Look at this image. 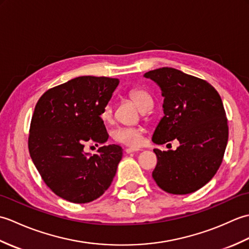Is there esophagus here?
Segmentation results:
<instances>
[{"mask_svg": "<svg viewBox=\"0 0 249 249\" xmlns=\"http://www.w3.org/2000/svg\"><path fill=\"white\" fill-rule=\"evenodd\" d=\"M140 151V149H133V147H128V149H126L125 152L127 153V154H129V153H134V152H138Z\"/></svg>", "mask_w": 249, "mask_h": 249, "instance_id": "1", "label": "esophagus"}]
</instances>
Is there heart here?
Returning <instances> with one entry per match:
<instances>
[{"label": "heart", "instance_id": "obj_1", "mask_svg": "<svg viewBox=\"0 0 249 249\" xmlns=\"http://www.w3.org/2000/svg\"><path fill=\"white\" fill-rule=\"evenodd\" d=\"M130 98L138 105V107L143 110L147 107H152L153 99L151 95L147 93L145 89H134L129 92ZM112 115V107L110 104L105 106L102 111V119L107 121ZM111 137L116 142L121 144L128 145V146H138L142 142V137H143V128L140 126H118L111 131Z\"/></svg>", "mask_w": 249, "mask_h": 249}]
</instances>
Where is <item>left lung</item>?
Returning a JSON list of instances; mask_svg holds the SVG:
<instances>
[{
  "instance_id": "1",
  "label": "left lung",
  "mask_w": 249,
  "mask_h": 249,
  "mask_svg": "<svg viewBox=\"0 0 249 249\" xmlns=\"http://www.w3.org/2000/svg\"><path fill=\"white\" fill-rule=\"evenodd\" d=\"M144 77L160 88L163 97L165 115L152 141L179 142L176 151L154 149L152 177L169 194L194 193L212 179L223 161L229 134L223 102L209 82L176 68H158Z\"/></svg>"
}]
</instances>
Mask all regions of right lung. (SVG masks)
<instances>
[{
  "label": "right lung",
  "mask_w": 249,
  "mask_h": 249,
  "mask_svg": "<svg viewBox=\"0 0 249 249\" xmlns=\"http://www.w3.org/2000/svg\"><path fill=\"white\" fill-rule=\"evenodd\" d=\"M119 79L82 76L52 88L37 102L32 116L29 151L47 186L73 203H88L109 188L123 156L120 145L84 152L86 143L107 142L100 118Z\"/></svg>",
  "instance_id": "obj_1"
}]
</instances>
